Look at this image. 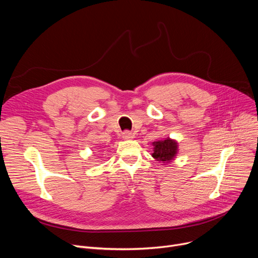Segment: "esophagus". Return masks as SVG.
<instances>
[{"label":"esophagus","mask_w":258,"mask_h":258,"mask_svg":"<svg viewBox=\"0 0 258 258\" xmlns=\"http://www.w3.org/2000/svg\"><path fill=\"white\" fill-rule=\"evenodd\" d=\"M122 138H123L124 140H131L134 138V134L130 131H125L122 133Z\"/></svg>","instance_id":"34e87169"}]
</instances>
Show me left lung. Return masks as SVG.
Masks as SVG:
<instances>
[{
    "mask_svg": "<svg viewBox=\"0 0 258 258\" xmlns=\"http://www.w3.org/2000/svg\"><path fill=\"white\" fill-rule=\"evenodd\" d=\"M154 153L152 156L162 163H169L178 154V142L170 138L153 143Z\"/></svg>",
    "mask_w": 258,
    "mask_h": 258,
    "instance_id": "8db88e82",
    "label": "left lung"
}]
</instances>
